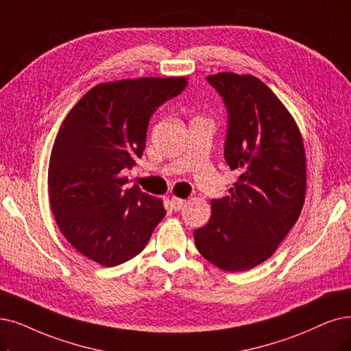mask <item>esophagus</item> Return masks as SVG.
<instances>
[{"mask_svg": "<svg viewBox=\"0 0 351 351\" xmlns=\"http://www.w3.org/2000/svg\"><path fill=\"white\" fill-rule=\"evenodd\" d=\"M171 206H173V208L176 210V212H180L181 208H184L186 200L178 199V197H171Z\"/></svg>", "mask_w": 351, "mask_h": 351, "instance_id": "1", "label": "esophagus"}]
</instances>
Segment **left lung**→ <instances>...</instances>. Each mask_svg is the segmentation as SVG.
Here are the masks:
<instances>
[{
	"mask_svg": "<svg viewBox=\"0 0 351 351\" xmlns=\"http://www.w3.org/2000/svg\"><path fill=\"white\" fill-rule=\"evenodd\" d=\"M228 110L224 160L241 173L230 195L212 200V217L194 230L208 262L228 272L272 256L304 206L306 167L295 121L276 95L250 75L207 76Z\"/></svg>",
	"mask_w": 351,
	"mask_h": 351,
	"instance_id": "left-lung-1",
	"label": "left lung"
}]
</instances>
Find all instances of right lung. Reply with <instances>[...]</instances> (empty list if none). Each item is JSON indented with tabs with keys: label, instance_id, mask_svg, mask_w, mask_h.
I'll return each mask as SVG.
<instances>
[{
	"label": "right lung",
	"instance_id": "right-lung-1",
	"mask_svg": "<svg viewBox=\"0 0 351 351\" xmlns=\"http://www.w3.org/2000/svg\"><path fill=\"white\" fill-rule=\"evenodd\" d=\"M187 86L186 77H139L90 89L69 112L54 139L49 197L62 233L77 252L117 266L141 252L165 216L162 200L123 170L143 157L154 112Z\"/></svg>",
	"mask_w": 351,
	"mask_h": 351
}]
</instances>
